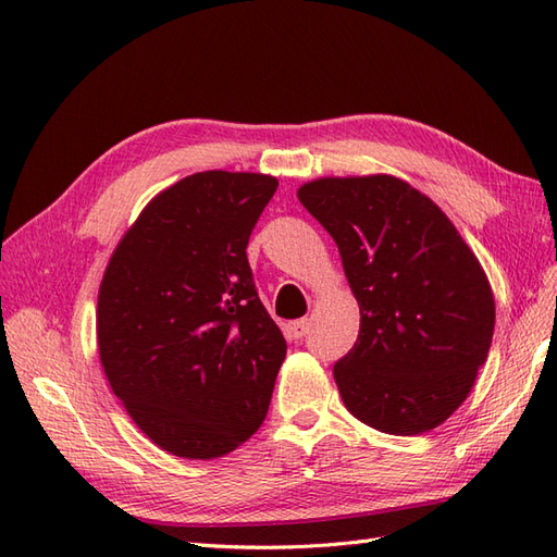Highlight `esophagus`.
<instances>
[{
    "instance_id": "34e87169",
    "label": "esophagus",
    "mask_w": 557,
    "mask_h": 557,
    "mask_svg": "<svg viewBox=\"0 0 557 557\" xmlns=\"http://www.w3.org/2000/svg\"><path fill=\"white\" fill-rule=\"evenodd\" d=\"M309 327H311V320L299 318V320H293V323L288 325V332H290V336H295V339H301V336H307Z\"/></svg>"
}]
</instances>
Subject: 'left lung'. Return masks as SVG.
<instances>
[{
	"mask_svg": "<svg viewBox=\"0 0 557 557\" xmlns=\"http://www.w3.org/2000/svg\"><path fill=\"white\" fill-rule=\"evenodd\" d=\"M297 197L339 248L360 307L358 342L334 364L346 409L385 434L442 425L493 344L495 299L481 262L401 178H318Z\"/></svg>",
	"mask_w": 557,
	"mask_h": 557,
	"instance_id": "1",
	"label": "left lung"
}]
</instances>
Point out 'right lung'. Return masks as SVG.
Segmentation results:
<instances>
[{
  "label": "right lung",
  "instance_id": "1",
  "mask_svg": "<svg viewBox=\"0 0 557 557\" xmlns=\"http://www.w3.org/2000/svg\"><path fill=\"white\" fill-rule=\"evenodd\" d=\"M274 176L199 172L148 201L99 285L97 344L113 395L162 450L213 460L256 434L285 339L258 297L250 232Z\"/></svg>",
  "mask_w": 557,
  "mask_h": 557
}]
</instances>
